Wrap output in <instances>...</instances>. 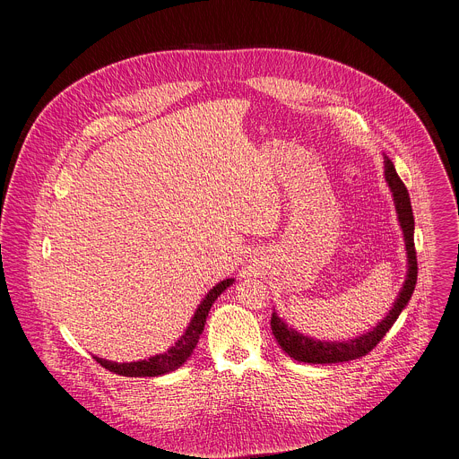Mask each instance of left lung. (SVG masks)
Wrapping results in <instances>:
<instances>
[{
	"label": "left lung",
	"instance_id": "left-lung-1",
	"mask_svg": "<svg viewBox=\"0 0 459 459\" xmlns=\"http://www.w3.org/2000/svg\"><path fill=\"white\" fill-rule=\"evenodd\" d=\"M383 163H385V181L392 192V198H394L398 221L403 230V239H405V248H407L405 283H403L394 305H392L388 314L374 326V329H370L368 333H363L358 338L347 340V342H325V340H316V338L305 336V334L298 333L296 329H292L290 325H287L274 310L273 317H271L273 334H274L276 342L280 343V347L285 351V354H289L296 361L321 363V365L323 363H342V361L358 359V358L368 354L383 340V336L388 333L390 326L394 325V321L398 319V316L402 314V310L407 307V303L412 298L416 280H418L412 205H411V198H409V190H407L405 183L400 179V176L394 169V163H392L386 156H385Z\"/></svg>",
	"mask_w": 459,
	"mask_h": 459
}]
</instances>
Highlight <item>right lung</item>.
Instances as JSON below:
<instances>
[{"label":"right lung","instance_id":"right-lung-1","mask_svg":"<svg viewBox=\"0 0 459 459\" xmlns=\"http://www.w3.org/2000/svg\"><path fill=\"white\" fill-rule=\"evenodd\" d=\"M232 283H234V278L223 280L207 292V296L202 299L198 308H195V312H194L188 326L185 329L183 336L170 349H167V352L151 356L149 359L130 361V363H116V361L98 358V356H94V359L101 367H105L107 370H110L114 374H119V376H126V377H154V376H163L167 372L176 370L178 367H181L190 358L192 351L195 349V345H198V340H200V336L205 329L207 316H209V310H211L212 303Z\"/></svg>","mask_w":459,"mask_h":459}]
</instances>
